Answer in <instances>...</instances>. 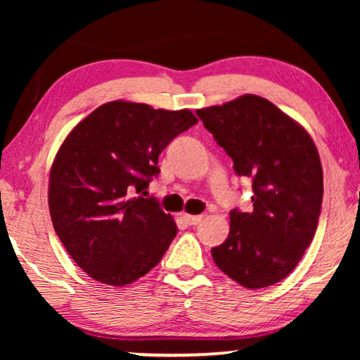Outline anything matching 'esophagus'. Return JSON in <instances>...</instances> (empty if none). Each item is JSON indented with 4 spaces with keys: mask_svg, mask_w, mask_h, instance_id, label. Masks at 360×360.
<instances>
[{
    "mask_svg": "<svg viewBox=\"0 0 360 360\" xmlns=\"http://www.w3.org/2000/svg\"><path fill=\"white\" fill-rule=\"evenodd\" d=\"M184 219H185L188 224L195 226V224H198L201 219H203V216H201V214H184Z\"/></svg>",
    "mask_w": 360,
    "mask_h": 360,
    "instance_id": "esophagus-1",
    "label": "esophagus"
}]
</instances>
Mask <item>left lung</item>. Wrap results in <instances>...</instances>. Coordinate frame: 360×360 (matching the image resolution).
Returning <instances> with one entry per match:
<instances>
[{
  "mask_svg": "<svg viewBox=\"0 0 360 360\" xmlns=\"http://www.w3.org/2000/svg\"><path fill=\"white\" fill-rule=\"evenodd\" d=\"M196 115L236 174L252 179L254 210L231 211L229 236L211 249L214 264L250 290L282 282L302 260L321 213L323 169L311 136L257 95Z\"/></svg>",
  "mask_w": 360,
  "mask_h": 360,
  "instance_id": "1",
  "label": "left lung"
}]
</instances>
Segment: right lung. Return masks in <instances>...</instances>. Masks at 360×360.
I'll use <instances>...</instances> for the list:
<instances>
[{
	"mask_svg": "<svg viewBox=\"0 0 360 360\" xmlns=\"http://www.w3.org/2000/svg\"><path fill=\"white\" fill-rule=\"evenodd\" d=\"M190 110H154L111 101L73 127L49 179L53 229L78 267L96 282L121 287L154 269L176 224L154 198L160 152L196 124Z\"/></svg>",
	"mask_w": 360,
	"mask_h": 360,
	"instance_id": "1",
	"label": "right lung"
}]
</instances>
